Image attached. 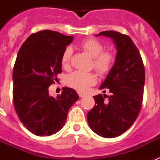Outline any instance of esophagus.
Segmentation results:
<instances>
[{"label": "esophagus", "mask_w": 160, "mask_h": 160, "mask_svg": "<svg viewBox=\"0 0 160 160\" xmlns=\"http://www.w3.org/2000/svg\"><path fill=\"white\" fill-rule=\"evenodd\" d=\"M78 95H79V97H80V98H82V97H84V96H86V95H87V94H84V93L78 92Z\"/></svg>", "instance_id": "34e87169"}]
</instances>
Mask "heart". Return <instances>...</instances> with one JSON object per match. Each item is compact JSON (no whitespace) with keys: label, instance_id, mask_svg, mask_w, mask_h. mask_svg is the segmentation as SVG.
<instances>
[{"label":"heart","instance_id":"heart-1","mask_svg":"<svg viewBox=\"0 0 160 160\" xmlns=\"http://www.w3.org/2000/svg\"><path fill=\"white\" fill-rule=\"evenodd\" d=\"M82 49L93 58V67L98 73L103 75L110 71L114 63V57L110 53H102L103 46L101 42L95 39H87L83 41L80 45ZM72 50L70 47L66 48L62 56V65L63 67H68L70 64ZM96 82L95 76L91 73L75 71L69 75L67 84L72 88L78 91H85L94 85Z\"/></svg>","mask_w":160,"mask_h":160}]
</instances>
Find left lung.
<instances>
[{"label": "left lung", "instance_id": "1", "mask_svg": "<svg viewBox=\"0 0 160 160\" xmlns=\"http://www.w3.org/2000/svg\"><path fill=\"white\" fill-rule=\"evenodd\" d=\"M112 39L117 53L112 68L100 89H108L111 95L94 96L95 105L87 114V121L94 133L104 138L123 134L136 120L142 107L145 70L138 49L128 35L116 31H103L95 35Z\"/></svg>", "mask_w": 160, "mask_h": 160}]
</instances>
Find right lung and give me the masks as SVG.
Masks as SVG:
<instances>
[{"mask_svg": "<svg viewBox=\"0 0 160 160\" xmlns=\"http://www.w3.org/2000/svg\"><path fill=\"white\" fill-rule=\"evenodd\" d=\"M73 40L57 31H39L26 39L18 53L12 72L14 108L23 125L38 136L58 132L79 98L69 87L56 98L49 94V87L62 71L63 52Z\"/></svg>", "mask_w": 160, "mask_h": 160, "instance_id": "1", "label": "right lung"}]
</instances>
